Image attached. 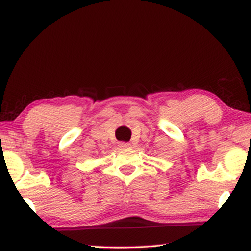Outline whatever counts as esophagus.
<instances>
[{"label":"esophagus","instance_id":"1","mask_svg":"<svg viewBox=\"0 0 251 251\" xmlns=\"http://www.w3.org/2000/svg\"><path fill=\"white\" fill-rule=\"evenodd\" d=\"M120 146L121 148H128V147H130L131 146V144H129V143H120Z\"/></svg>","mask_w":251,"mask_h":251}]
</instances>
